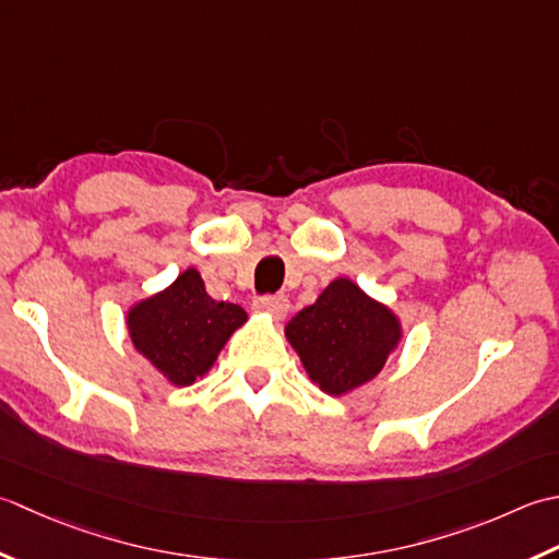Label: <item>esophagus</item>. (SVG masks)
Wrapping results in <instances>:
<instances>
[{
    "instance_id": "obj_1",
    "label": "esophagus",
    "mask_w": 559,
    "mask_h": 559,
    "mask_svg": "<svg viewBox=\"0 0 559 559\" xmlns=\"http://www.w3.org/2000/svg\"><path fill=\"white\" fill-rule=\"evenodd\" d=\"M255 306H258L260 311L270 313L272 318H284V316H287V311H289V299H287V296H282V294H277V296H263V299L255 301Z\"/></svg>"
}]
</instances>
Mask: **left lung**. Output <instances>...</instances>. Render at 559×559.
Wrapping results in <instances>:
<instances>
[{"mask_svg": "<svg viewBox=\"0 0 559 559\" xmlns=\"http://www.w3.org/2000/svg\"><path fill=\"white\" fill-rule=\"evenodd\" d=\"M309 379L328 395L373 381L403 343V323L349 277H337L284 325Z\"/></svg>", "mask_w": 559, "mask_h": 559, "instance_id": "left-lung-1", "label": "left lung"}]
</instances>
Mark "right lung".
<instances>
[{
    "label": "right lung",
    "instance_id": "add662e5",
    "mask_svg": "<svg viewBox=\"0 0 559 559\" xmlns=\"http://www.w3.org/2000/svg\"><path fill=\"white\" fill-rule=\"evenodd\" d=\"M246 321L248 313L238 304L212 299L195 267L134 301L124 316L134 349L178 389L202 379Z\"/></svg>",
    "mask_w": 559,
    "mask_h": 559
}]
</instances>
